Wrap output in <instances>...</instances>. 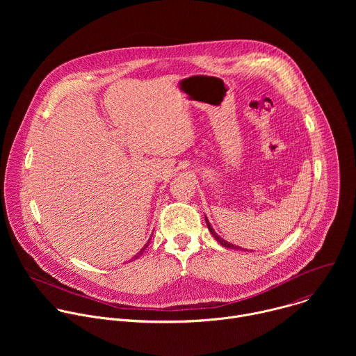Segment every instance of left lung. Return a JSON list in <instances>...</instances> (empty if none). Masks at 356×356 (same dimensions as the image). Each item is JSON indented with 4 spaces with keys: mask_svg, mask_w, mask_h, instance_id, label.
Instances as JSON below:
<instances>
[{
    "mask_svg": "<svg viewBox=\"0 0 356 356\" xmlns=\"http://www.w3.org/2000/svg\"><path fill=\"white\" fill-rule=\"evenodd\" d=\"M206 222H207V227H209V229H210V232L213 234V236L217 239V242H220L222 246H225V248H231V249H241V250H243L242 248H239V246H235V245H232V243H229V242H227L225 239H222L220 235H217L216 234V231L213 229V227L210 225V222H209V220H207V217H206Z\"/></svg>",
    "mask_w": 356,
    "mask_h": 356,
    "instance_id": "left-lung-1",
    "label": "left lung"
}]
</instances>
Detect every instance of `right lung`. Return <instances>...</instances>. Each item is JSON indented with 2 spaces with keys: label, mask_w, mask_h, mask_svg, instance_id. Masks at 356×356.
<instances>
[{
  "label": "right lung",
  "mask_w": 356,
  "mask_h": 356,
  "mask_svg": "<svg viewBox=\"0 0 356 356\" xmlns=\"http://www.w3.org/2000/svg\"><path fill=\"white\" fill-rule=\"evenodd\" d=\"M147 245H149V242H147V243H146V245H145V246H143V248H142V249H140V250L138 252V255H135V259H138V258H139V257L142 255V253H143V250H145V249L147 248Z\"/></svg>",
  "instance_id": "right-lung-1"
}]
</instances>
